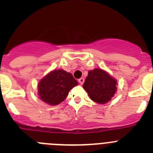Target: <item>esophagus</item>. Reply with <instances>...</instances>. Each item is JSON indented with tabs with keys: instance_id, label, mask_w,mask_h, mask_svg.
<instances>
[{
	"instance_id": "34e87169",
	"label": "esophagus",
	"mask_w": 153,
	"mask_h": 153,
	"mask_svg": "<svg viewBox=\"0 0 153 153\" xmlns=\"http://www.w3.org/2000/svg\"><path fill=\"white\" fill-rule=\"evenodd\" d=\"M78 82L80 83V84H81V85H82V84H84V78H80V79L78 80Z\"/></svg>"
}]
</instances>
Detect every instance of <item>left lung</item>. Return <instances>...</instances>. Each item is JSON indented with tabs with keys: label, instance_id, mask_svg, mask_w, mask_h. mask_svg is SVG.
Returning a JSON list of instances; mask_svg holds the SVG:
<instances>
[{
	"label": "left lung",
	"instance_id": "left-lung-1",
	"mask_svg": "<svg viewBox=\"0 0 153 153\" xmlns=\"http://www.w3.org/2000/svg\"><path fill=\"white\" fill-rule=\"evenodd\" d=\"M117 80L101 68L88 72L83 88L90 99L98 104H104L113 98L117 92Z\"/></svg>",
	"mask_w": 153,
	"mask_h": 153
}]
</instances>
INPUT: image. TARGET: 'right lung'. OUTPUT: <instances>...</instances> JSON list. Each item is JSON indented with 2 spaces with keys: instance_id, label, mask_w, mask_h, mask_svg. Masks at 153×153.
Returning <instances> with one entry per match:
<instances>
[{
  "instance_id": "1",
  "label": "right lung",
  "mask_w": 153,
  "mask_h": 153,
  "mask_svg": "<svg viewBox=\"0 0 153 153\" xmlns=\"http://www.w3.org/2000/svg\"><path fill=\"white\" fill-rule=\"evenodd\" d=\"M78 84L70 72L64 69H54L41 78L38 84L39 98L51 106L61 104L69 92Z\"/></svg>"
}]
</instances>
